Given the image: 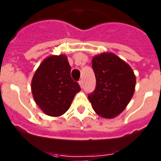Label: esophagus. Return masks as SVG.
Instances as JSON below:
<instances>
[{
	"label": "esophagus",
	"instance_id": "34e87169",
	"mask_svg": "<svg viewBox=\"0 0 161 161\" xmlns=\"http://www.w3.org/2000/svg\"><path fill=\"white\" fill-rule=\"evenodd\" d=\"M79 85H80V88H81V89H83V88H84V82H83V80H80L79 81Z\"/></svg>",
	"mask_w": 161,
	"mask_h": 161
}]
</instances>
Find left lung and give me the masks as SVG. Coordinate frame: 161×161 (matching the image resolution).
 Returning a JSON list of instances; mask_svg holds the SVG:
<instances>
[{
  "label": "left lung",
  "mask_w": 161,
  "mask_h": 161,
  "mask_svg": "<svg viewBox=\"0 0 161 161\" xmlns=\"http://www.w3.org/2000/svg\"><path fill=\"white\" fill-rule=\"evenodd\" d=\"M96 88L88 95L94 111L112 119L124 110L136 87V76L126 62L113 53H102L92 60Z\"/></svg>",
  "instance_id": "8db88e82"
}]
</instances>
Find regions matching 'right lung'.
I'll use <instances>...</instances> for the list:
<instances>
[{"instance_id": "obj_1", "label": "right lung", "mask_w": 161, "mask_h": 161, "mask_svg": "<svg viewBox=\"0 0 161 161\" xmlns=\"http://www.w3.org/2000/svg\"><path fill=\"white\" fill-rule=\"evenodd\" d=\"M70 72L71 66L64 55L47 58L35 72L31 90L36 104L46 114L53 117L64 114L80 90Z\"/></svg>"}]
</instances>
